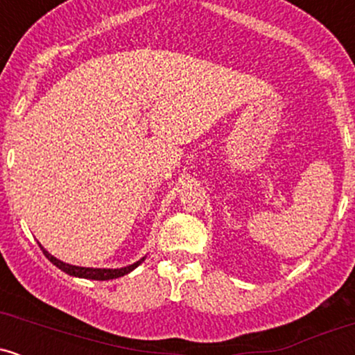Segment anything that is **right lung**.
Wrapping results in <instances>:
<instances>
[{
  "label": "right lung",
  "mask_w": 355,
  "mask_h": 355,
  "mask_svg": "<svg viewBox=\"0 0 355 355\" xmlns=\"http://www.w3.org/2000/svg\"><path fill=\"white\" fill-rule=\"evenodd\" d=\"M42 250H43V254L46 255V259L50 260L53 266L58 267L60 270L67 272L68 275L81 277V279H92V280H110V279H118V277H123L126 274H130L133 268H137L145 260V259H141V260H138V262L132 263V266L123 267V268H88V267H76V266H70V263H64V262H61V260L55 259L51 254H48L43 247H42Z\"/></svg>",
  "instance_id": "1"
}]
</instances>
